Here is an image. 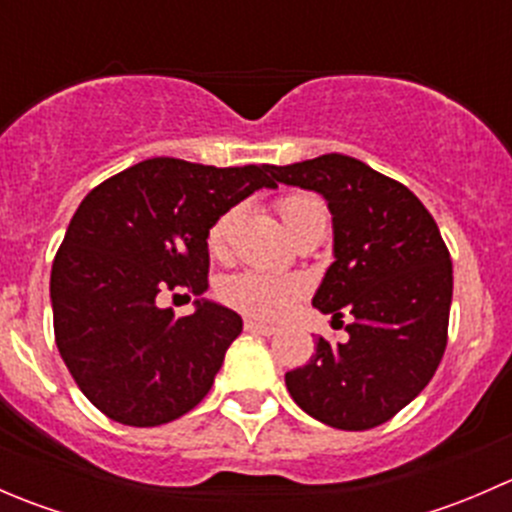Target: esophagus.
Listing matches in <instances>:
<instances>
[{"label": "esophagus", "mask_w": 512, "mask_h": 512, "mask_svg": "<svg viewBox=\"0 0 512 512\" xmlns=\"http://www.w3.org/2000/svg\"><path fill=\"white\" fill-rule=\"evenodd\" d=\"M245 329L250 334H262V337H275V334H277V327H270V324H262V322H257V319H247Z\"/></svg>", "instance_id": "34e87169"}]
</instances>
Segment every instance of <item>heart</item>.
Wrapping results in <instances>:
<instances>
[{"mask_svg":"<svg viewBox=\"0 0 512 512\" xmlns=\"http://www.w3.org/2000/svg\"><path fill=\"white\" fill-rule=\"evenodd\" d=\"M280 218L287 232H294L299 225L309 223L314 218H327V208L322 200L312 193H292L277 203ZM237 210H227L215 220L208 232V250L215 257H223L230 242L232 225H235ZM302 294V285L292 277H275L265 272H237L225 277L220 285V297L232 307L242 309L247 314L265 319H277L294 304V299Z\"/></svg>","mask_w":512,"mask_h":512,"instance_id":"obj_1","label":"heart"}]
</instances>
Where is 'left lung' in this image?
Here are the masks:
<instances>
[{
	"mask_svg": "<svg viewBox=\"0 0 512 512\" xmlns=\"http://www.w3.org/2000/svg\"><path fill=\"white\" fill-rule=\"evenodd\" d=\"M270 175L327 200L334 262L312 304L354 317L347 342L319 337L312 359L287 371L289 396L332 428L381 426L426 389L446 352L453 267L436 220L406 185L342 153L270 165Z\"/></svg>",
	"mask_w": 512,
	"mask_h": 512,
	"instance_id": "obj_1",
	"label": "left lung"
}]
</instances>
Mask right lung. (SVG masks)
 I'll list each match as a JSON object with an SVG mask.
<instances>
[{"mask_svg":"<svg viewBox=\"0 0 512 512\" xmlns=\"http://www.w3.org/2000/svg\"><path fill=\"white\" fill-rule=\"evenodd\" d=\"M270 165L148 158L81 200L51 267L61 359L86 399L123 426H160L205 399L240 314L213 299L175 318L165 288L208 289V232L232 205L277 188Z\"/></svg>","mask_w":512,"mask_h":512,"instance_id":"add662e5","label":"right lung"}]
</instances>
